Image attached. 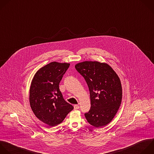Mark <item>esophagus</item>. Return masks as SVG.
I'll use <instances>...</instances> for the list:
<instances>
[{
	"instance_id": "esophagus-1",
	"label": "esophagus",
	"mask_w": 154,
	"mask_h": 154,
	"mask_svg": "<svg viewBox=\"0 0 154 154\" xmlns=\"http://www.w3.org/2000/svg\"><path fill=\"white\" fill-rule=\"evenodd\" d=\"M74 109L75 110H77V109H79V105H75L74 106Z\"/></svg>"
}]
</instances>
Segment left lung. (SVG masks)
I'll return each mask as SVG.
<instances>
[{
	"label": "left lung",
	"instance_id": "left-lung-1",
	"mask_svg": "<svg viewBox=\"0 0 154 154\" xmlns=\"http://www.w3.org/2000/svg\"><path fill=\"white\" fill-rule=\"evenodd\" d=\"M89 90L91 109L85 114L88 122L96 128L111 122L121 105L122 88L120 80L108 64L85 61L75 65Z\"/></svg>",
	"mask_w": 154,
	"mask_h": 154
}]
</instances>
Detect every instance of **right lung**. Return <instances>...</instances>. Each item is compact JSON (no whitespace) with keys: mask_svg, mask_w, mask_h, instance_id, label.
<instances>
[{"mask_svg":"<svg viewBox=\"0 0 154 154\" xmlns=\"http://www.w3.org/2000/svg\"><path fill=\"white\" fill-rule=\"evenodd\" d=\"M70 64L53 62L34 75L29 90L31 108L40 121L51 127L61 123L74 107L65 100L59 83Z\"/></svg>","mask_w":154,"mask_h":154,"instance_id":"add662e5","label":"right lung"}]
</instances>
